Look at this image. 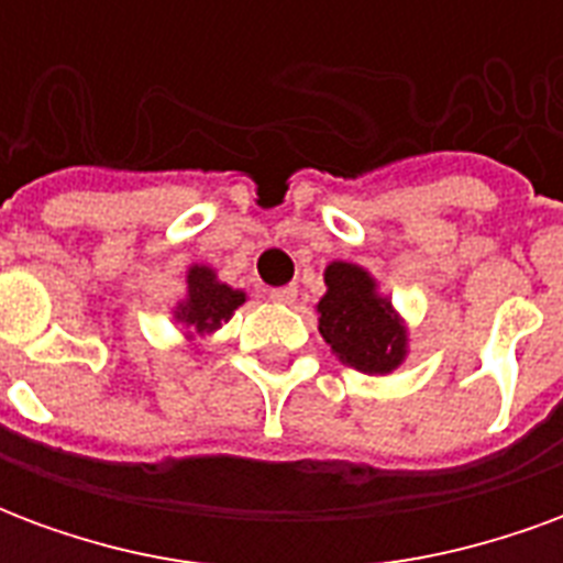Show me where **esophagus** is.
<instances>
[{
  "mask_svg": "<svg viewBox=\"0 0 563 563\" xmlns=\"http://www.w3.org/2000/svg\"><path fill=\"white\" fill-rule=\"evenodd\" d=\"M295 298H298L295 286H277V289H271V301H277V305H292Z\"/></svg>",
  "mask_w": 563,
  "mask_h": 563,
  "instance_id": "1",
  "label": "esophagus"
}]
</instances>
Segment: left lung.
<instances>
[{
  "mask_svg": "<svg viewBox=\"0 0 563 563\" xmlns=\"http://www.w3.org/2000/svg\"><path fill=\"white\" fill-rule=\"evenodd\" d=\"M317 305L319 334L338 353L343 365L362 374H389L407 355V329L391 310L389 298H379L377 283L358 265L331 262Z\"/></svg>",
  "mask_w": 563,
  "mask_h": 563,
  "instance_id": "1",
  "label": "left lung"
}]
</instances>
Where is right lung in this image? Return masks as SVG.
Masks as SVG:
<instances>
[{
	"instance_id": "add662e5",
	"label": "right lung",
	"mask_w": 563,
	"mask_h": 563,
	"mask_svg": "<svg viewBox=\"0 0 563 563\" xmlns=\"http://www.w3.org/2000/svg\"><path fill=\"white\" fill-rule=\"evenodd\" d=\"M246 295L217 280V274L205 265H192L186 274V298L174 310V319L184 322L192 334H210L222 322H229L238 307L244 305Z\"/></svg>"
}]
</instances>
